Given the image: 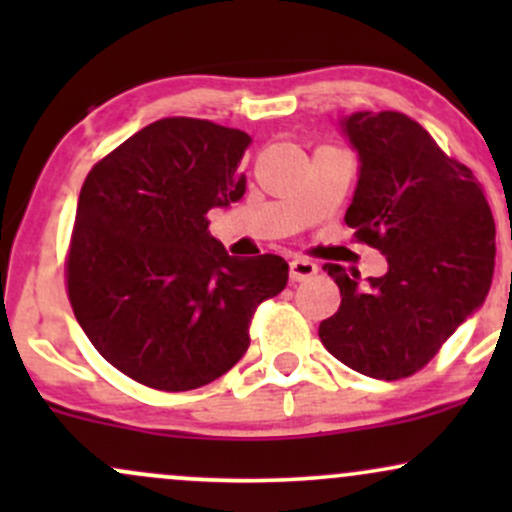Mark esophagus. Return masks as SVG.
<instances>
[{
    "mask_svg": "<svg viewBox=\"0 0 512 512\" xmlns=\"http://www.w3.org/2000/svg\"><path fill=\"white\" fill-rule=\"evenodd\" d=\"M289 274H291V281H303V279H308V276L317 274V264L298 257V260L289 262Z\"/></svg>",
    "mask_w": 512,
    "mask_h": 512,
    "instance_id": "esophagus-1",
    "label": "esophagus"
}]
</instances>
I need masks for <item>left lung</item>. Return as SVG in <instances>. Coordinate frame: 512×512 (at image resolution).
I'll use <instances>...</instances> for the list:
<instances>
[{
	"label": "left lung",
	"instance_id": "left-lung-1",
	"mask_svg": "<svg viewBox=\"0 0 512 512\" xmlns=\"http://www.w3.org/2000/svg\"><path fill=\"white\" fill-rule=\"evenodd\" d=\"M361 158L346 226L380 250L387 274L325 264L342 305L320 322L334 358L375 380L409 378L486 301L496 223L474 173L402 113H354L342 122Z\"/></svg>",
	"mask_w": 512,
	"mask_h": 512
}]
</instances>
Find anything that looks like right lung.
Segmentation results:
<instances>
[{
	"instance_id": "obj_1",
	"label": "right lung",
	"mask_w": 512,
	"mask_h": 512,
	"mask_svg": "<svg viewBox=\"0 0 512 512\" xmlns=\"http://www.w3.org/2000/svg\"><path fill=\"white\" fill-rule=\"evenodd\" d=\"M252 139L197 117L139 129L86 175L69 240L67 293L110 366L163 392L221 378L250 346L257 305L284 291L279 255L231 257L209 209L245 195Z\"/></svg>"
}]
</instances>
